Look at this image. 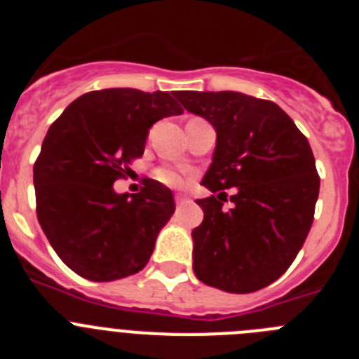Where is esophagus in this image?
<instances>
[{
    "mask_svg": "<svg viewBox=\"0 0 359 359\" xmlns=\"http://www.w3.org/2000/svg\"><path fill=\"white\" fill-rule=\"evenodd\" d=\"M176 205H183V203H187L189 201V198H187V196H183V194H176Z\"/></svg>",
    "mask_w": 359,
    "mask_h": 359,
    "instance_id": "esophagus-1",
    "label": "esophagus"
}]
</instances>
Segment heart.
I'll return each mask as SVG.
<instances>
[{"mask_svg": "<svg viewBox=\"0 0 359 359\" xmlns=\"http://www.w3.org/2000/svg\"><path fill=\"white\" fill-rule=\"evenodd\" d=\"M158 177L167 185H180L182 183V176L174 170H161V172H158Z\"/></svg>", "mask_w": 359, "mask_h": 359, "instance_id": "b5f03b06", "label": "heart"}]
</instances>
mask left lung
<instances>
[{
  "mask_svg": "<svg viewBox=\"0 0 359 359\" xmlns=\"http://www.w3.org/2000/svg\"><path fill=\"white\" fill-rule=\"evenodd\" d=\"M172 95L215 129L201 182L214 196L196 201L205 214L192 230L196 277L228 293L262 290L290 268L313 224L320 177L309 142L269 100L239 91Z\"/></svg>",
  "mask_w": 359,
  "mask_h": 359,
  "instance_id": "1",
  "label": "left lung"
}]
</instances>
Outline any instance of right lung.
Listing matches in <instances>:
<instances>
[{
  "instance_id": "1",
  "label": "right lung",
  "mask_w": 359,
  "mask_h": 359,
  "mask_svg": "<svg viewBox=\"0 0 359 359\" xmlns=\"http://www.w3.org/2000/svg\"><path fill=\"white\" fill-rule=\"evenodd\" d=\"M182 113L169 91L109 88L75 98L52 123L34 165L37 219L77 275L109 282L145 268L172 192L145 180L140 194H118L113 183L144 154L152 123Z\"/></svg>"
}]
</instances>
